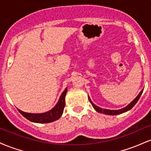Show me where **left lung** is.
<instances>
[{
	"mask_svg": "<svg viewBox=\"0 0 151 151\" xmlns=\"http://www.w3.org/2000/svg\"><path fill=\"white\" fill-rule=\"evenodd\" d=\"M143 89L142 90L141 92L138 93V96H137L134 99H133V101H131L129 105L126 106L124 107V108H123V109H119V110H109V109H102V108H101V107H99L96 105H95L94 104H93V102L91 101V99L89 98V101L91 102V105L93 106V109H94L96 111L99 112V113L106 114V115H112V116H114V115H119V114L124 113V112L128 111H129L130 109H132L133 107L135 106V104H136L137 103V101H138V99H139L140 97H141L142 93H143Z\"/></svg>",
	"mask_w": 151,
	"mask_h": 151,
	"instance_id": "obj_1",
	"label": "left lung"
}]
</instances>
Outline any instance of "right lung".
Masks as SVG:
<instances>
[{"instance_id": "1", "label": "right lung", "mask_w": 151, "mask_h": 151, "mask_svg": "<svg viewBox=\"0 0 151 151\" xmlns=\"http://www.w3.org/2000/svg\"><path fill=\"white\" fill-rule=\"evenodd\" d=\"M67 91V89L66 88L59 99V101L57 104L51 110L45 112V113L32 114L24 112L20 109H18V110L24 117L32 122L37 123V124H47V123L53 122V121L60 119L63 114L64 108L65 106V96Z\"/></svg>"}]
</instances>
